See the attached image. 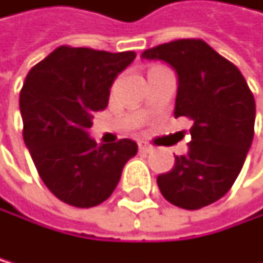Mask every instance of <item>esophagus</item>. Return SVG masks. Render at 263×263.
Instances as JSON below:
<instances>
[{"mask_svg":"<svg viewBox=\"0 0 263 263\" xmlns=\"http://www.w3.org/2000/svg\"><path fill=\"white\" fill-rule=\"evenodd\" d=\"M138 149L141 153H148V151H151V146L148 143H144V141H138Z\"/></svg>","mask_w":263,"mask_h":263,"instance_id":"34e87169","label":"esophagus"}]
</instances>
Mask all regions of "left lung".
Returning <instances> with one entry per match:
<instances>
[{
    "label": "left lung",
    "mask_w": 263,
    "mask_h": 263,
    "mask_svg": "<svg viewBox=\"0 0 263 263\" xmlns=\"http://www.w3.org/2000/svg\"><path fill=\"white\" fill-rule=\"evenodd\" d=\"M179 78L174 117L194 125L189 153L158 176L162 197L172 205L198 210L224 197L241 172L254 138L255 101L242 73L200 39H180L144 50Z\"/></svg>",
    "instance_id": "1"
}]
</instances>
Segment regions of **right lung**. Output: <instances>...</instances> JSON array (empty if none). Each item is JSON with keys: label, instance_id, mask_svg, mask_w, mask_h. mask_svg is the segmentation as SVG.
Here are the masks:
<instances>
[{"label": "right lung", "instance_id": "right-lung-1", "mask_svg": "<svg viewBox=\"0 0 263 263\" xmlns=\"http://www.w3.org/2000/svg\"><path fill=\"white\" fill-rule=\"evenodd\" d=\"M135 57L62 45L26 76L19 96L22 137L40 179L68 205H101L138 151L128 138L112 144L89 138L94 114L107 107L114 79Z\"/></svg>", "mask_w": 263, "mask_h": 263}]
</instances>
